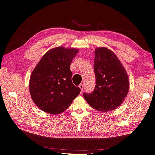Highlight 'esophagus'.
<instances>
[{
	"mask_svg": "<svg viewBox=\"0 0 155 155\" xmlns=\"http://www.w3.org/2000/svg\"><path fill=\"white\" fill-rule=\"evenodd\" d=\"M79 87L81 88V92H82V91H83V88H84V86H83V84H80V85H79Z\"/></svg>",
	"mask_w": 155,
	"mask_h": 155,
	"instance_id": "esophagus-1",
	"label": "esophagus"
}]
</instances>
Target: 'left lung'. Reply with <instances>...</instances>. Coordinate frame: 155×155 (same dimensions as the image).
Returning <instances> with one entry per match:
<instances>
[{"label": "left lung", "mask_w": 155, "mask_h": 155, "mask_svg": "<svg viewBox=\"0 0 155 155\" xmlns=\"http://www.w3.org/2000/svg\"><path fill=\"white\" fill-rule=\"evenodd\" d=\"M94 72L96 85L90 94L84 97L91 107L99 111L108 112L118 107L129 90L127 73L117 56L106 47L95 51Z\"/></svg>", "instance_id": "8db88e82"}]
</instances>
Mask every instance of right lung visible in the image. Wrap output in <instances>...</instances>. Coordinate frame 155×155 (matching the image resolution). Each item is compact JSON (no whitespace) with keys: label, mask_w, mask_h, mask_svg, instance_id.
Listing matches in <instances>:
<instances>
[{"label":"right lung","mask_w":155,"mask_h":155,"mask_svg":"<svg viewBox=\"0 0 155 155\" xmlns=\"http://www.w3.org/2000/svg\"><path fill=\"white\" fill-rule=\"evenodd\" d=\"M77 48L56 47L43 56L31 74L29 91L38 108L51 114L63 112L81 92L71 81L70 65Z\"/></svg>","instance_id":"obj_1"}]
</instances>
